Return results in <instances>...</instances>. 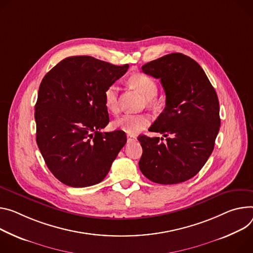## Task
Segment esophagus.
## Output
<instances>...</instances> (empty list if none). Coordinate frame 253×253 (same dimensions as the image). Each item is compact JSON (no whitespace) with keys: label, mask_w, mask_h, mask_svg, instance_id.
<instances>
[{"label":"esophagus","mask_w":253,"mask_h":253,"mask_svg":"<svg viewBox=\"0 0 253 253\" xmlns=\"http://www.w3.org/2000/svg\"><path fill=\"white\" fill-rule=\"evenodd\" d=\"M127 140H128L129 142H132V141H136L137 138H136V137H135L134 135H132V134H127Z\"/></svg>","instance_id":"1"}]
</instances>
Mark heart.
Returning <instances> with one entry per match:
<instances>
[{
	"mask_svg": "<svg viewBox=\"0 0 253 253\" xmlns=\"http://www.w3.org/2000/svg\"><path fill=\"white\" fill-rule=\"evenodd\" d=\"M129 84L140 91L142 96L151 102L152 99L157 95L158 86L157 83L151 77L145 74H134L129 80ZM104 103L106 108L115 113L118 109V87L115 84H110L104 90ZM150 121L146 115L142 114H124L121 117L113 122V127L124 131L128 134H136L146 128Z\"/></svg>",
	"mask_w": 253,
	"mask_h": 253,
	"instance_id": "b5f03b06",
	"label": "heart"
}]
</instances>
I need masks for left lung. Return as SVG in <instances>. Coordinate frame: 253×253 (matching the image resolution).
Wrapping results in <instances>:
<instances>
[{
	"instance_id": "1",
	"label": "left lung",
	"mask_w": 253,
	"mask_h": 253,
	"mask_svg": "<svg viewBox=\"0 0 253 253\" xmlns=\"http://www.w3.org/2000/svg\"><path fill=\"white\" fill-rule=\"evenodd\" d=\"M141 68L159 79L166 91V108L149 130L167 139L138 137L143 150L139 169L156 183L186 181L201 170L214 149L221 124L216 90L199 63L182 53L167 54Z\"/></svg>"
}]
</instances>
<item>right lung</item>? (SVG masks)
<instances>
[{
	"instance_id": "obj_1",
	"label": "right lung",
	"mask_w": 253,
	"mask_h": 253,
	"mask_svg": "<svg viewBox=\"0 0 253 253\" xmlns=\"http://www.w3.org/2000/svg\"><path fill=\"white\" fill-rule=\"evenodd\" d=\"M128 67L71 56L43 78L35 105L36 142L47 168L64 185L101 182L126 144L124 131L101 130L109 123L104 90Z\"/></svg>"
}]
</instances>
